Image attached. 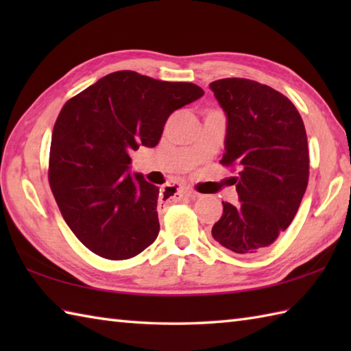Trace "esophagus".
<instances>
[{
	"label": "esophagus",
	"instance_id": "obj_1",
	"mask_svg": "<svg viewBox=\"0 0 351 351\" xmlns=\"http://www.w3.org/2000/svg\"><path fill=\"white\" fill-rule=\"evenodd\" d=\"M164 195H166L169 202H173V200H180L184 196H189L190 191L181 187V185H169V187L164 190Z\"/></svg>",
	"mask_w": 351,
	"mask_h": 351
}]
</instances>
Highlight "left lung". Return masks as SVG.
I'll return each mask as SVG.
<instances>
[{
  "label": "left lung",
  "mask_w": 351,
  "mask_h": 351,
  "mask_svg": "<svg viewBox=\"0 0 351 351\" xmlns=\"http://www.w3.org/2000/svg\"><path fill=\"white\" fill-rule=\"evenodd\" d=\"M228 119L223 166L240 202L223 204L213 238L238 255H255L271 245L295 217L309 180L306 130L287 96L245 78L213 81Z\"/></svg>",
  "instance_id": "8db88e82"
}]
</instances>
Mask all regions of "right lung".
<instances>
[{"label": "right lung", "mask_w": 351, "mask_h": 351, "mask_svg": "<svg viewBox=\"0 0 351 351\" xmlns=\"http://www.w3.org/2000/svg\"><path fill=\"white\" fill-rule=\"evenodd\" d=\"M202 95L193 83L119 71L64 104L52 131L49 185L88 250L121 261L155 241L160 189L130 173V154L158 145L169 116Z\"/></svg>", "instance_id": "obj_1"}]
</instances>
